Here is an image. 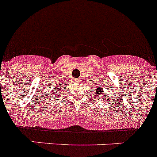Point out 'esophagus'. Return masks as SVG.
Here are the masks:
<instances>
[{"label": "esophagus", "mask_w": 157, "mask_h": 157, "mask_svg": "<svg viewBox=\"0 0 157 157\" xmlns=\"http://www.w3.org/2000/svg\"><path fill=\"white\" fill-rule=\"evenodd\" d=\"M81 81H82V78H77V79H75V82H81Z\"/></svg>", "instance_id": "1"}]
</instances>
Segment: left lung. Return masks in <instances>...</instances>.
I'll list each match as a JSON object with an SVG mask.
<instances>
[{"label": "left lung", "mask_w": 157, "mask_h": 157, "mask_svg": "<svg viewBox=\"0 0 157 157\" xmlns=\"http://www.w3.org/2000/svg\"><path fill=\"white\" fill-rule=\"evenodd\" d=\"M96 92L98 93V95L99 96H101V95H103V89L102 88H98V90H97V91H96ZM104 96H105V94H104ZM100 99V98H99ZM99 99H98V101H99ZM104 99V98H103Z\"/></svg>", "instance_id": "1"}]
</instances>
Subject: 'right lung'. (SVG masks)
<instances>
[{
	"mask_svg": "<svg viewBox=\"0 0 157 157\" xmlns=\"http://www.w3.org/2000/svg\"><path fill=\"white\" fill-rule=\"evenodd\" d=\"M59 88H61V86H60V84H59V86H56V87L54 88V90H56V94H59V92H57L58 90H59Z\"/></svg>",
	"mask_w": 157,
	"mask_h": 157,
	"instance_id": "add662e5",
	"label": "right lung"
}]
</instances>
